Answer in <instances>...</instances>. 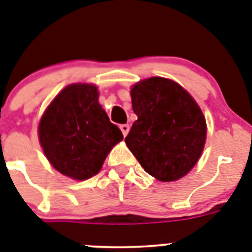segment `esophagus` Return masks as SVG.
I'll return each mask as SVG.
<instances>
[{
	"label": "esophagus",
	"mask_w": 252,
	"mask_h": 252,
	"mask_svg": "<svg viewBox=\"0 0 252 252\" xmlns=\"http://www.w3.org/2000/svg\"><path fill=\"white\" fill-rule=\"evenodd\" d=\"M121 130H122V133H123L124 137H126V134H128V131H129V126H128V124H122V126H121Z\"/></svg>",
	"instance_id": "1"
}]
</instances>
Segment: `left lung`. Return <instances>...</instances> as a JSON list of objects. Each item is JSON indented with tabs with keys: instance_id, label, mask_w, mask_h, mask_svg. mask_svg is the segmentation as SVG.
I'll return each instance as SVG.
<instances>
[{
	"instance_id": "1",
	"label": "left lung",
	"mask_w": 252,
	"mask_h": 252,
	"mask_svg": "<svg viewBox=\"0 0 252 252\" xmlns=\"http://www.w3.org/2000/svg\"><path fill=\"white\" fill-rule=\"evenodd\" d=\"M138 119L126 143L144 171L162 182L182 178L201 157L206 119L181 85L164 78L146 79L130 90Z\"/></svg>"
}]
</instances>
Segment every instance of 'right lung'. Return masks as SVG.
<instances>
[{"label":"right lung","instance_id":"add662e5","mask_svg":"<svg viewBox=\"0 0 252 252\" xmlns=\"http://www.w3.org/2000/svg\"><path fill=\"white\" fill-rule=\"evenodd\" d=\"M98 95L92 84L69 85L50 103L38 124V138L49 162L74 180L95 176L110 149L123 139Z\"/></svg>","mask_w":252,"mask_h":252}]
</instances>
